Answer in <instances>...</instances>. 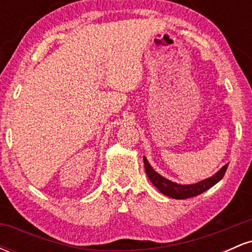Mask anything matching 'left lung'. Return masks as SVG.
Masks as SVG:
<instances>
[{
  "mask_svg": "<svg viewBox=\"0 0 252 252\" xmlns=\"http://www.w3.org/2000/svg\"><path fill=\"white\" fill-rule=\"evenodd\" d=\"M143 162L144 169H146L147 175H148L152 184L154 185L156 189L160 190L162 194L173 199H187L201 194L205 190H207L212 186H215L217 182L221 180L228 166V163L225 164V166L222 167L221 169H219L215 175H212L209 179H205V180H202L200 182H196V184L193 185H179L173 181H169L168 179L163 178V176H161L158 173H156L149 164L146 156H143Z\"/></svg>",
  "mask_w": 252,
  "mask_h": 252,
  "instance_id": "obj_1",
  "label": "left lung"
}]
</instances>
